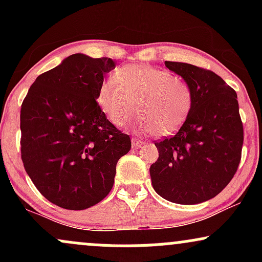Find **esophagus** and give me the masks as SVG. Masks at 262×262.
Masks as SVG:
<instances>
[{"label":"esophagus","instance_id":"34e87169","mask_svg":"<svg viewBox=\"0 0 262 262\" xmlns=\"http://www.w3.org/2000/svg\"><path fill=\"white\" fill-rule=\"evenodd\" d=\"M132 145H133V148H139V146L144 145V141L137 139V138H133L132 139Z\"/></svg>","mask_w":262,"mask_h":262}]
</instances>
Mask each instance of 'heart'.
Returning a JSON list of instances; mask_svg holds the SVG:
<instances>
[{"instance_id":"1","label":"heart","mask_w":262,"mask_h":262,"mask_svg":"<svg viewBox=\"0 0 262 262\" xmlns=\"http://www.w3.org/2000/svg\"><path fill=\"white\" fill-rule=\"evenodd\" d=\"M97 103L107 119L122 127L137 108L135 127L144 133L169 137L187 119L193 104L191 86L170 71L130 64L117 69L97 90Z\"/></svg>"}]
</instances>
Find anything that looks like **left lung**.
<instances>
[{
  "label": "left lung",
  "instance_id": "8db88e82",
  "mask_svg": "<svg viewBox=\"0 0 262 262\" xmlns=\"http://www.w3.org/2000/svg\"><path fill=\"white\" fill-rule=\"evenodd\" d=\"M165 66L191 86L193 104L179 132L155 143L152 187L173 203L206 202L230 182L242 158L244 132L236 92L213 71L177 61Z\"/></svg>",
  "mask_w": 262,
  "mask_h": 262
}]
</instances>
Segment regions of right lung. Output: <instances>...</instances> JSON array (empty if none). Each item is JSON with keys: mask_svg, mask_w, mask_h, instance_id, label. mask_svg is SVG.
<instances>
[{"mask_svg": "<svg viewBox=\"0 0 262 262\" xmlns=\"http://www.w3.org/2000/svg\"><path fill=\"white\" fill-rule=\"evenodd\" d=\"M110 58L73 54L39 75L20 108V151L25 169L48 201L82 210L113 187L117 162L130 138L107 119L97 103Z\"/></svg>", "mask_w": 262, "mask_h": 262, "instance_id": "right-lung-1", "label": "right lung"}]
</instances>
